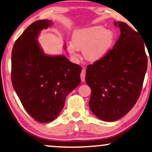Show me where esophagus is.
I'll use <instances>...</instances> for the list:
<instances>
[{
	"label": "esophagus",
	"mask_w": 152,
	"mask_h": 152,
	"mask_svg": "<svg viewBox=\"0 0 152 152\" xmlns=\"http://www.w3.org/2000/svg\"><path fill=\"white\" fill-rule=\"evenodd\" d=\"M85 76H86V70L83 69L81 72V80L82 82H85Z\"/></svg>",
	"instance_id": "esophagus-1"
}]
</instances>
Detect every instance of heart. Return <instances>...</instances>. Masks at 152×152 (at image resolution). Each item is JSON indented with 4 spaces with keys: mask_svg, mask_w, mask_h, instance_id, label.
I'll return each mask as SVG.
<instances>
[{
    "mask_svg": "<svg viewBox=\"0 0 152 152\" xmlns=\"http://www.w3.org/2000/svg\"><path fill=\"white\" fill-rule=\"evenodd\" d=\"M114 39L113 32L100 26L80 29L73 32L72 43L67 45L70 54L76 55L83 50L87 61L95 62L104 57L111 50Z\"/></svg>",
    "mask_w": 152,
    "mask_h": 152,
    "instance_id": "heart-1",
    "label": "heart"
}]
</instances>
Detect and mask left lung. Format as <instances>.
<instances>
[{"mask_svg": "<svg viewBox=\"0 0 152 152\" xmlns=\"http://www.w3.org/2000/svg\"><path fill=\"white\" fill-rule=\"evenodd\" d=\"M120 35L113 48L87 66L86 84L91 89L89 107L103 121L113 122L136 103L142 88L147 57L139 32L124 22L114 21Z\"/></svg>", "mask_w": 152, "mask_h": 152, "instance_id": "8db88e82", "label": "left lung"}]
</instances>
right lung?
Returning a JSON list of instances; mask_svg holds the SVG:
<instances>
[{
	"label": "right lung",
	"mask_w": 152,
	"mask_h": 152,
	"mask_svg": "<svg viewBox=\"0 0 152 152\" xmlns=\"http://www.w3.org/2000/svg\"><path fill=\"white\" fill-rule=\"evenodd\" d=\"M49 20H37L15 41L12 53V83L26 111L41 123L53 121L66 97L81 82L82 67L64 55H45L37 38Z\"/></svg>",
	"instance_id": "add662e5"
}]
</instances>
